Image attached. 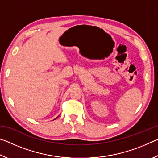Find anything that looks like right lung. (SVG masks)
<instances>
[{
  "label": "right lung",
  "instance_id": "right-lung-1",
  "mask_svg": "<svg viewBox=\"0 0 158 158\" xmlns=\"http://www.w3.org/2000/svg\"><path fill=\"white\" fill-rule=\"evenodd\" d=\"M55 119H56V118H55ZM55 119H54V120H55Z\"/></svg>",
  "mask_w": 158,
  "mask_h": 158
}]
</instances>
